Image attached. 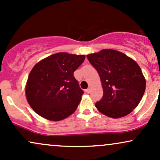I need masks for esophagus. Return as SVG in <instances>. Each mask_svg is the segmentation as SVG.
Segmentation results:
<instances>
[{
	"instance_id": "1",
	"label": "esophagus",
	"mask_w": 160,
	"mask_h": 160,
	"mask_svg": "<svg viewBox=\"0 0 160 160\" xmlns=\"http://www.w3.org/2000/svg\"><path fill=\"white\" fill-rule=\"evenodd\" d=\"M85 91H86V93H88V94H89V93L91 92L92 89H91V88H88V89H86Z\"/></svg>"
}]
</instances>
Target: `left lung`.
Masks as SVG:
<instances>
[{
  "label": "left lung",
  "mask_w": 160,
  "mask_h": 160,
  "mask_svg": "<svg viewBox=\"0 0 160 160\" xmlns=\"http://www.w3.org/2000/svg\"><path fill=\"white\" fill-rule=\"evenodd\" d=\"M98 71L103 97L95 103L102 113L120 118L131 113L140 103L146 80L137 62L124 53L105 49L86 56Z\"/></svg>",
  "instance_id": "1"
}]
</instances>
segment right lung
Instances as JSON below:
<instances>
[{
	"label": "right lung",
	"mask_w": 160,
	"mask_h": 160,
	"mask_svg": "<svg viewBox=\"0 0 160 160\" xmlns=\"http://www.w3.org/2000/svg\"><path fill=\"white\" fill-rule=\"evenodd\" d=\"M84 60V55L58 52L34 66L28 78L25 95L38 115L59 121L76 111L83 91L74 72Z\"/></svg>",
	"instance_id": "obj_1"
}]
</instances>
